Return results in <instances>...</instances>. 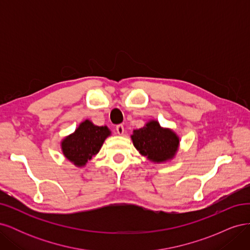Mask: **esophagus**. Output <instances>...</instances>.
<instances>
[{
  "mask_svg": "<svg viewBox=\"0 0 250 250\" xmlns=\"http://www.w3.org/2000/svg\"><path fill=\"white\" fill-rule=\"evenodd\" d=\"M116 129H117V132H118V134H120V135H122L123 133H124V126L123 125H118L117 127H116Z\"/></svg>",
  "mask_w": 250,
  "mask_h": 250,
  "instance_id": "esophagus-1",
  "label": "esophagus"
}]
</instances>
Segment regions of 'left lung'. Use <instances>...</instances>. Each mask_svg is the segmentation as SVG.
I'll return each mask as SVG.
<instances>
[{
	"mask_svg": "<svg viewBox=\"0 0 250 250\" xmlns=\"http://www.w3.org/2000/svg\"><path fill=\"white\" fill-rule=\"evenodd\" d=\"M133 146L143 156L154 164L172 161L179 149L180 140L171 128L162 127L156 120H149L131 134Z\"/></svg>",
	"mask_w": 250,
	"mask_h": 250,
	"instance_id": "8db88e82",
	"label": "left lung"
}]
</instances>
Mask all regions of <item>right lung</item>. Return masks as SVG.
<instances>
[{
  "label": "right lung",
  "mask_w": 250,
  "mask_h": 250,
  "mask_svg": "<svg viewBox=\"0 0 250 250\" xmlns=\"http://www.w3.org/2000/svg\"><path fill=\"white\" fill-rule=\"evenodd\" d=\"M110 135L107 126H97L90 120H84L73 133L62 140L60 147L67 161L82 168L99 152L104 141Z\"/></svg>",
  "instance_id": "1"
}]
</instances>
